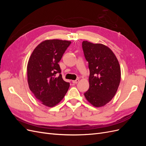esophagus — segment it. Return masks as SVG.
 <instances>
[{
  "instance_id": "34e87169",
  "label": "esophagus",
  "mask_w": 146,
  "mask_h": 146,
  "mask_svg": "<svg viewBox=\"0 0 146 146\" xmlns=\"http://www.w3.org/2000/svg\"><path fill=\"white\" fill-rule=\"evenodd\" d=\"M78 82H79V80H78V79H76V80H72V83H75V84L77 83Z\"/></svg>"
}]
</instances>
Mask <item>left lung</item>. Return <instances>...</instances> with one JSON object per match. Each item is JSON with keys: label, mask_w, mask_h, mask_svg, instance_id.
I'll use <instances>...</instances> for the list:
<instances>
[{"label": "left lung", "mask_w": 146, "mask_h": 146, "mask_svg": "<svg viewBox=\"0 0 146 146\" xmlns=\"http://www.w3.org/2000/svg\"><path fill=\"white\" fill-rule=\"evenodd\" d=\"M82 48L90 69V87L85 97L96 107L108 104L115 96L121 81V68L113 51L102 44L83 41Z\"/></svg>", "instance_id": "8db88e82"}]
</instances>
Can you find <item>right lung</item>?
<instances>
[{"instance_id": "obj_1", "label": "right lung", "mask_w": 146, "mask_h": 146, "mask_svg": "<svg viewBox=\"0 0 146 146\" xmlns=\"http://www.w3.org/2000/svg\"><path fill=\"white\" fill-rule=\"evenodd\" d=\"M71 42L48 39L38 44L27 64V79L30 91L38 100L48 107L60 102L70 84L63 80L59 61ZM60 74L57 77L56 74Z\"/></svg>"}]
</instances>
